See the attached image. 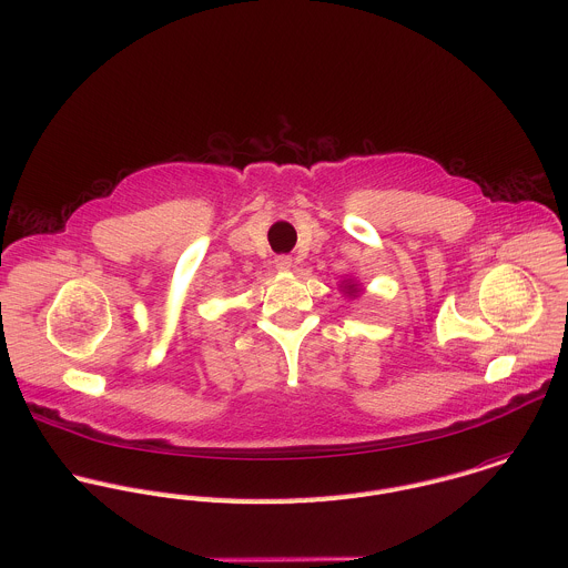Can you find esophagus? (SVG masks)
<instances>
[{"label":"esophagus","instance_id":"obj_1","mask_svg":"<svg viewBox=\"0 0 568 568\" xmlns=\"http://www.w3.org/2000/svg\"><path fill=\"white\" fill-rule=\"evenodd\" d=\"M293 266H295V262H293L291 255H280V257H275V268H277V271L288 273V271H293Z\"/></svg>","mask_w":568,"mask_h":568}]
</instances>
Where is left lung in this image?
Instances as JSON below:
<instances>
[{"mask_svg": "<svg viewBox=\"0 0 568 568\" xmlns=\"http://www.w3.org/2000/svg\"><path fill=\"white\" fill-rule=\"evenodd\" d=\"M339 291H342L346 297H351V300H355V297H359V295L364 293L362 284H359L355 277H346V280H342V282H339Z\"/></svg>", "mask_w": 568, "mask_h": 568, "instance_id": "obj_1", "label": "left lung"}]
</instances>
